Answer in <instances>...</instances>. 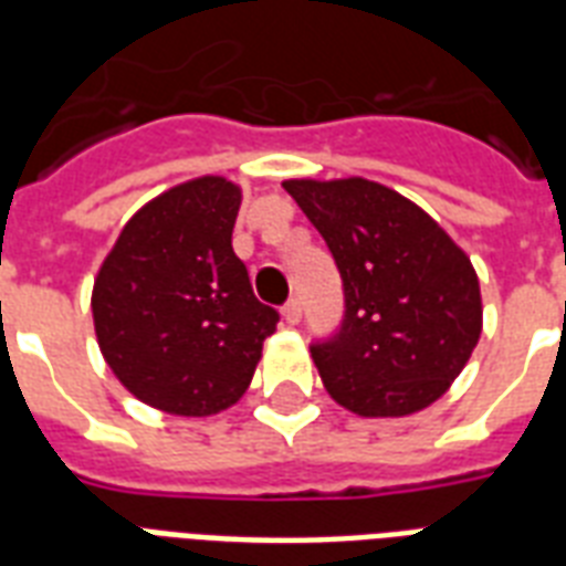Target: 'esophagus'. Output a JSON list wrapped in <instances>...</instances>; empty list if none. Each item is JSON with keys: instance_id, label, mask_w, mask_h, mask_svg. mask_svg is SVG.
I'll return each instance as SVG.
<instances>
[{"instance_id": "34e87169", "label": "esophagus", "mask_w": 566, "mask_h": 566, "mask_svg": "<svg viewBox=\"0 0 566 566\" xmlns=\"http://www.w3.org/2000/svg\"><path fill=\"white\" fill-rule=\"evenodd\" d=\"M282 317L291 323V326H296L302 319V302L300 300H287L284 302V308H282Z\"/></svg>"}]
</instances>
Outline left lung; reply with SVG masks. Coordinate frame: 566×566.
<instances>
[{
    "label": "left lung",
    "mask_w": 566,
    "mask_h": 566,
    "mask_svg": "<svg viewBox=\"0 0 566 566\" xmlns=\"http://www.w3.org/2000/svg\"><path fill=\"white\" fill-rule=\"evenodd\" d=\"M323 234L344 282V317L311 340L337 402L361 417H405L464 370L482 335L470 258L429 213L367 179L284 181Z\"/></svg>",
    "instance_id": "left-lung-1"
}]
</instances>
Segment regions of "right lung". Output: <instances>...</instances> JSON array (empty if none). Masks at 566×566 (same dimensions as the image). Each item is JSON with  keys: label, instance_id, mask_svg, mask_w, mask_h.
Returning a JSON list of instances; mask_svg holds the SVG:
<instances>
[{"label": "right lung", "instance_id": "1", "mask_svg": "<svg viewBox=\"0 0 566 566\" xmlns=\"http://www.w3.org/2000/svg\"><path fill=\"white\" fill-rule=\"evenodd\" d=\"M240 190L205 176L126 222L93 284V323L114 376L181 417L229 408L252 381L279 311L255 300L231 249Z\"/></svg>", "mask_w": 566, "mask_h": 566}]
</instances>
